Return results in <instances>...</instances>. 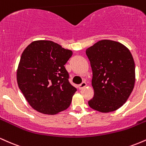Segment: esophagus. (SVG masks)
I'll list each match as a JSON object with an SVG mask.
<instances>
[{"instance_id": "1", "label": "esophagus", "mask_w": 146, "mask_h": 146, "mask_svg": "<svg viewBox=\"0 0 146 146\" xmlns=\"http://www.w3.org/2000/svg\"><path fill=\"white\" fill-rule=\"evenodd\" d=\"M86 83L85 82H83L82 83L80 84L79 85L78 88H79V89H80V90H82V89H83V88H84V87H86Z\"/></svg>"}]
</instances>
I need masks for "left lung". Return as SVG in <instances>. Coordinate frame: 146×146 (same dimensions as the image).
Listing matches in <instances>:
<instances>
[{
  "instance_id": "8db88e82",
  "label": "left lung",
  "mask_w": 146,
  "mask_h": 146,
  "mask_svg": "<svg viewBox=\"0 0 146 146\" xmlns=\"http://www.w3.org/2000/svg\"><path fill=\"white\" fill-rule=\"evenodd\" d=\"M93 71L94 97L91 108L109 113L127 101L135 82V65L127 47L118 42L102 40L86 51Z\"/></svg>"
}]
</instances>
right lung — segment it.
Here are the masks:
<instances>
[{
    "mask_svg": "<svg viewBox=\"0 0 146 146\" xmlns=\"http://www.w3.org/2000/svg\"><path fill=\"white\" fill-rule=\"evenodd\" d=\"M71 50L49 40L33 41L22 53L17 70L20 90L37 111L55 115L69 107L77 89L64 67Z\"/></svg>",
    "mask_w": 146,
    "mask_h": 146,
    "instance_id": "obj_1",
    "label": "right lung"
}]
</instances>
